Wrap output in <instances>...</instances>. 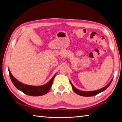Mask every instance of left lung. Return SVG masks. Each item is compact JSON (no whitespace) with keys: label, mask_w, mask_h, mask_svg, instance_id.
Masks as SVG:
<instances>
[{"label":"left lung","mask_w":122,"mask_h":122,"mask_svg":"<svg viewBox=\"0 0 122 122\" xmlns=\"http://www.w3.org/2000/svg\"><path fill=\"white\" fill-rule=\"evenodd\" d=\"M112 80H113V78L111 80V81L109 82V83L107 84V85H106L105 87L102 88L100 89L93 90V91H89V92L81 91V90L77 89L76 87H75L74 86H73V85L72 84V83L71 81H70V83H71V85L73 90H74V92L76 93V94L81 96H84V97H91V96L98 95V93L104 91V90H105L107 88L110 86V85L111 84Z\"/></svg>","instance_id":"obj_1"}]
</instances>
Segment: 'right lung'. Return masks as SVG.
<instances>
[{"label":"right lung","mask_w":122,"mask_h":122,"mask_svg":"<svg viewBox=\"0 0 122 122\" xmlns=\"http://www.w3.org/2000/svg\"><path fill=\"white\" fill-rule=\"evenodd\" d=\"M8 71H9L11 80L16 88L24 93L25 94L31 96H41L46 94L51 87L53 80L56 74H55L47 83L43 85L31 86L24 84L18 81L11 74L9 69H8Z\"/></svg>","instance_id":"1"}]
</instances>
